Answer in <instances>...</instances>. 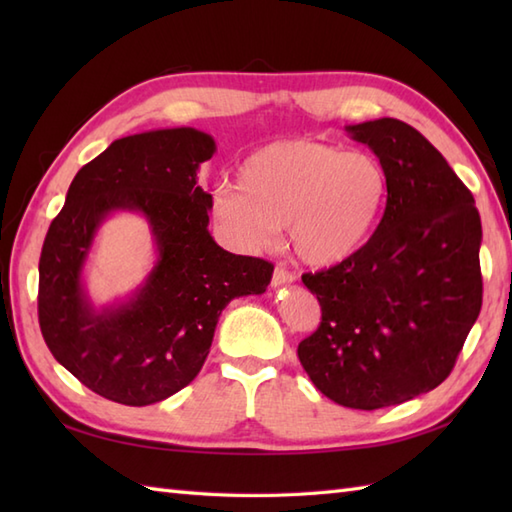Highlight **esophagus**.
<instances>
[{
    "instance_id": "obj_1",
    "label": "esophagus",
    "mask_w": 512,
    "mask_h": 512,
    "mask_svg": "<svg viewBox=\"0 0 512 512\" xmlns=\"http://www.w3.org/2000/svg\"><path fill=\"white\" fill-rule=\"evenodd\" d=\"M292 281H295V275H292L290 270H286L284 266H277V268L273 270V279H270V286L279 288V286L292 284Z\"/></svg>"
}]
</instances>
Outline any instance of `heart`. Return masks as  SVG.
I'll use <instances>...</instances> for the list:
<instances>
[{
	"instance_id": "1",
	"label": "heart",
	"mask_w": 512,
	"mask_h": 512,
	"mask_svg": "<svg viewBox=\"0 0 512 512\" xmlns=\"http://www.w3.org/2000/svg\"><path fill=\"white\" fill-rule=\"evenodd\" d=\"M239 189L213 195V215L242 248H262L288 224L290 246L310 266L354 255L372 233L387 195L380 162L319 140H277L255 149L237 173Z\"/></svg>"
}]
</instances>
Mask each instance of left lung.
<instances>
[{
  "instance_id": "8db88e82",
  "label": "left lung",
  "mask_w": 512,
  "mask_h": 512,
  "mask_svg": "<svg viewBox=\"0 0 512 512\" xmlns=\"http://www.w3.org/2000/svg\"><path fill=\"white\" fill-rule=\"evenodd\" d=\"M347 132L380 160L385 213L354 255L301 277L321 323L297 354L323 396L372 411L451 374L482 308V222L473 193L418 129L378 118Z\"/></svg>"
}]
</instances>
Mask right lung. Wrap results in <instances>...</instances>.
<instances>
[{
	"label": "right lung",
	"instance_id": "right-lung-1",
	"mask_svg": "<svg viewBox=\"0 0 512 512\" xmlns=\"http://www.w3.org/2000/svg\"><path fill=\"white\" fill-rule=\"evenodd\" d=\"M215 140L193 127L118 138L76 173L39 257V325L52 356L107 400L145 407L198 376L228 301L266 292L273 264L233 255L209 233L198 169ZM114 210L143 212L159 262L135 297L94 311L80 273Z\"/></svg>",
	"mask_w": 512,
	"mask_h": 512
}]
</instances>
